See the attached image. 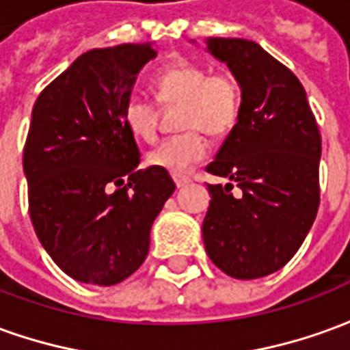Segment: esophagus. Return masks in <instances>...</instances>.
<instances>
[{
  "label": "esophagus",
  "instance_id": "obj_1",
  "mask_svg": "<svg viewBox=\"0 0 350 350\" xmlns=\"http://www.w3.org/2000/svg\"><path fill=\"white\" fill-rule=\"evenodd\" d=\"M174 182L178 187H183V185H187L191 182L189 176H183V174H174Z\"/></svg>",
  "mask_w": 350,
  "mask_h": 350
}]
</instances>
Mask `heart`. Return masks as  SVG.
Wrapping results in <instances>:
<instances>
[{"label": "heart", "mask_w": 350, "mask_h": 350, "mask_svg": "<svg viewBox=\"0 0 350 350\" xmlns=\"http://www.w3.org/2000/svg\"><path fill=\"white\" fill-rule=\"evenodd\" d=\"M153 88L163 107L180 105L178 127L185 131L165 138L148 153V161L172 174H183L206 157L204 133L219 138L232 131L242 110V84L232 72H212L206 65L178 62L155 77ZM123 120L140 140L152 142L157 137L159 112L153 100L131 95L123 107Z\"/></svg>", "instance_id": "1"}]
</instances>
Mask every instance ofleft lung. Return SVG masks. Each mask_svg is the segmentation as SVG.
Returning a JSON list of instances; mask_svg holds the SVG:
<instances>
[{
  "instance_id": "8db88e82",
  "label": "left lung",
  "mask_w": 350,
  "mask_h": 350,
  "mask_svg": "<svg viewBox=\"0 0 350 350\" xmlns=\"http://www.w3.org/2000/svg\"><path fill=\"white\" fill-rule=\"evenodd\" d=\"M208 50L240 80L242 110L206 170L242 197L232 183L208 185L206 253L230 278H264L294 257L317 217L321 133L300 80L257 42L213 37Z\"/></svg>"
}]
</instances>
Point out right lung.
Returning a JSON list of instances; mask_svg holds the SVG:
<instances>
[{
	"instance_id": "1",
	"label": "right lung",
	"mask_w": 350,
	"mask_h": 350,
	"mask_svg": "<svg viewBox=\"0 0 350 350\" xmlns=\"http://www.w3.org/2000/svg\"><path fill=\"white\" fill-rule=\"evenodd\" d=\"M152 44L93 49L37 97L24 146L29 217L52 260L77 281L110 286L142 266L150 230L176 185L167 170H138L123 120Z\"/></svg>"
}]
</instances>
